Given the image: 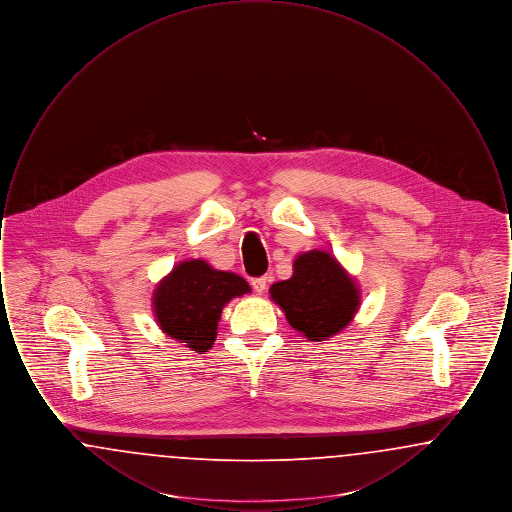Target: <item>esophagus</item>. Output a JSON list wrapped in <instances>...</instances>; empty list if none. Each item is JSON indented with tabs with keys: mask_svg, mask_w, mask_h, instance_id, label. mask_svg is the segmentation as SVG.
<instances>
[{
	"mask_svg": "<svg viewBox=\"0 0 512 512\" xmlns=\"http://www.w3.org/2000/svg\"><path fill=\"white\" fill-rule=\"evenodd\" d=\"M251 286H253V290L259 293V295H261V293H265V290H267L268 286L267 276H261V278H253V280H251Z\"/></svg>",
	"mask_w": 512,
	"mask_h": 512,
	"instance_id": "esophagus-1",
	"label": "esophagus"
}]
</instances>
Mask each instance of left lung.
Segmentation results:
<instances>
[{"instance_id": "1", "label": "left lung", "mask_w": 512, "mask_h": 512, "mask_svg": "<svg viewBox=\"0 0 512 512\" xmlns=\"http://www.w3.org/2000/svg\"><path fill=\"white\" fill-rule=\"evenodd\" d=\"M270 299L293 330L309 341H326L351 324L361 307L357 280L322 249L299 253L292 278L270 286Z\"/></svg>"}]
</instances>
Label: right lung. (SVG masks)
Wrapping results in <instances>:
<instances>
[{
  "label": "right lung",
  "mask_w": 512,
  "mask_h": 512,
  "mask_svg": "<svg viewBox=\"0 0 512 512\" xmlns=\"http://www.w3.org/2000/svg\"><path fill=\"white\" fill-rule=\"evenodd\" d=\"M245 293L251 288L242 276L217 270L203 259H188L155 286L153 315L171 340L203 353L215 343L224 305Z\"/></svg>",
  "instance_id": "obj_1"
}]
</instances>
